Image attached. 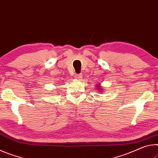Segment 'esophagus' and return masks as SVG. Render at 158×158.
<instances>
[{
  "instance_id": "obj_1",
  "label": "esophagus",
  "mask_w": 158,
  "mask_h": 158,
  "mask_svg": "<svg viewBox=\"0 0 158 158\" xmlns=\"http://www.w3.org/2000/svg\"><path fill=\"white\" fill-rule=\"evenodd\" d=\"M75 77H76V79H81L82 78V74H76V76H75Z\"/></svg>"
}]
</instances>
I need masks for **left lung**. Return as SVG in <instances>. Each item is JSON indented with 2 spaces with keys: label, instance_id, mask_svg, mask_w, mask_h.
<instances>
[{
  "label": "left lung",
  "instance_id": "obj_1",
  "mask_svg": "<svg viewBox=\"0 0 158 158\" xmlns=\"http://www.w3.org/2000/svg\"><path fill=\"white\" fill-rule=\"evenodd\" d=\"M97 89L98 90H99V91H101L102 92V90H103V89L102 88V87H101V85H99V83H98V85H97Z\"/></svg>",
  "mask_w": 158,
  "mask_h": 158
}]
</instances>
